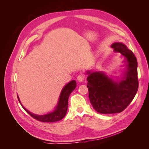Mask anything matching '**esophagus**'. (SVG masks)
Segmentation results:
<instances>
[{"label": "esophagus", "mask_w": 149, "mask_h": 149, "mask_svg": "<svg viewBox=\"0 0 149 149\" xmlns=\"http://www.w3.org/2000/svg\"><path fill=\"white\" fill-rule=\"evenodd\" d=\"M77 79H78V81H79V82L83 81V80L84 79V75L82 74H79V75H78V76H77Z\"/></svg>", "instance_id": "1"}]
</instances>
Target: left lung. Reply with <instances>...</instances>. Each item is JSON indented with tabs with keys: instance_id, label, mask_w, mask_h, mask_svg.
<instances>
[{
	"instance_id": "obj_1",
	"label": "left lung",
	"mask_w": 149,
	"mask_h": 149,
	"mask_svg": "<svg viewBox=\"0 0 149 149\" xmlns=\"http://www.w3.org/2000/svg\"><path fill=\"white\" fill-rule=\"evenodd\" d=\"M111 47L127 60V71L123 79L116 82L101 72L87 73L90 102L94 109L101 114L123 111L133 100L139 88L137 61L133 52L122 43H114Z\"/></svg>"
}]
</instances>
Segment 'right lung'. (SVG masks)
<instances>
[{
    "instance_id": "add662e5",
    "label": "right lung",
    "mask_w": 149,
    "mask_h": 149,
    "mask_svg": "<svg viewBox=\"0 0 149 149\" xmlns=\"http://www.w3.org/2000/svg\"><path fill=\"white\" fill-rule=\"evenodd\" d=\"M76 86V82L75 80L71 81H70L65 86L61 91L60 96V100L59 101H58V104L57 107H56V109L49 114L45 115H36L33 113H31L30 111L26 109L22 104L21 106L29 114H30L33 118L37 119V120L44 122V123H54V122L60 120L66 115L68 109V106L69 96L70 94L75 89ZM17 97L18 100H19V101L21 104L19 97L17 96Z\"/></svg>"
}]
</instances>
